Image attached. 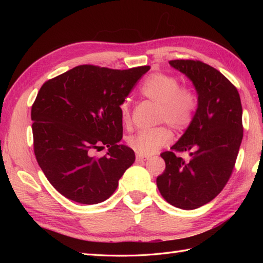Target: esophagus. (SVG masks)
Masks as SVG:
<instances>
[{"instance_id": "1", "label": "esophagus", "mask_w": 263, "mask_h": 263, "mask_svg": "<svg viewBox=\"0 0 263 263\" xmlns=\"http://www.w3.org/2000/svg\"><path fill=\"white\" fill-rule=\"evenodd\" d=\"M149 157H147V156H141V155H137L136 156V160L138 161V163H141V161H144V160H148Z\"/></svg>"}]
</instances>
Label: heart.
Instances as JSON below:
<instances>
[{"label":"heart","mask_w":263,"mask_h":263,"mask_svg":"<svg viewBox=\"0 0 263 263\" xmlns=\"http://www.w3.org/2000/svg\"><path fill=\"white\" fill-rule=\"evenodd\" d=\"M140 93L158 105L157 123H166L176 132H184L191 126L199 107V95L191 86L180 85L176 76L155 72L144 79ZM120 111L123 124L130 125L131 107L126 100L121 104ZM171 140V130L161 125L130 136L126 144L138 155L149 156L167 146Z\"/></svg>","instance_id":"heart-1"}]
</instances>
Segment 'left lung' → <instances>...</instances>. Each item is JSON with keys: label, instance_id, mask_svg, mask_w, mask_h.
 Instances as JSON below:
<instances>
[{"label": "left lung", "instance_id": "8db88e82", "mask_svg": "<svg viewBox=\"0 0 263 263\" xmlns=\"http://www.w3.org/2000/svg\"><path fill=\"white\" fill-rule=\"evenodd\" d=\"M170 64L193 82L199 107L171 152L160 154L166 168L157 186L167 202L192 210L215 199L230 180L243 139L242 104L236 87L212 66L199 60H172ZM177 152H187L189 159Z\"/></svg>", "mask_w": 263, "mask_h": 263}]
</instances>
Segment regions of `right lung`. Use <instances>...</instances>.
<instances>
[{
    "mask_svg": "<svg viewBox=\"0 0 263 263\" xmlns=\"http://www.w3.org/2000/svg\"><path fill=\"white\" fill-rule=\"evenodd\" d=\"M149 69L78 65L42 86L31 107L33 152L49 183L65 198L103 202L135 163V152L119 144L120 106ZM104 145L109 153L93 156Z\"/></svg>",
    "mask_w": 263,
    "mask_h": 263,
    "instance_id": "right-lung-1",
    "label": "right lung"
}]
</instances>
